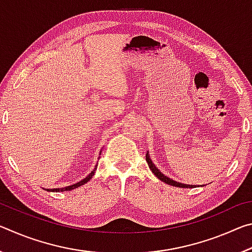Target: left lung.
Instances as JSON below:
<instances>
[{
	"mask_svg": "<svg viewBox=\"0 0 252 252\" xmlns=\"http://www.w3.org/2000/svg\"><path fill=\"white\" fill-rule=\"evenodd\" d=\"M146 160H147V162H148L149 168H150L151 171H152L153 173H155V176H156L158 179H160L161 181H163L164 183H167V185L173 186V187H178V188H193L192 185H185V183L177 182V181L172 180V179L168 178L167 176H164V174L162 173V172L160 171V170L156 167V164L152 162L151 158H150V155H149V151L147 152V155H146Z\"/></svg>",
	"mask_w": 252,
	"mask_h": 252,
	"instance_id": "obj_1",
	"label": "left lung"
}]
</instances>
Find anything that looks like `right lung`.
Masks as SVG:
<instances>
[{
    "label": "right lung",
    "instance_id": "right-lung-1",
    "mask_svg": "<svg viewBox=\"0 0 252 252\" xmlns=\"http://www.w3.org/2000/svg\"><path fill=\"white\" fill-rule=\"evenodd\" d=\"M101 152H102V151H100V153H101ZM96 167H97V164H95L94 169H93L92 171H91L90 173H89L87 177H85L84 179H82V180L79 181V182L73 183V185L66 186V187H64V188H54V189H45V190H46V191H51V192H63V191H70V190L76 189V188L83 186L84 183H87L88 181H90V179H92V177L94 176V172H95V170H96ZM43 189H44V188H43Z\"/></svg>",
    "mask_w": 252,
    "mask_h": 252
}]
</instances>
